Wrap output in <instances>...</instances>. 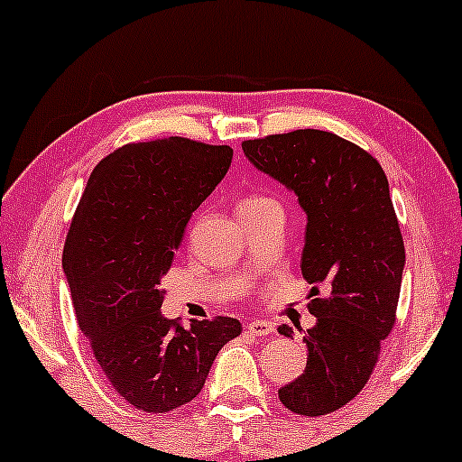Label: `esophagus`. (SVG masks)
<instances>
[{"label": "esophagus", "instance_id": "34e87169", "mask_svg": "<svg viewBox=\"0 0 462 462\" xmlns=\"http://www.w3.org/2000/svg\"><path fill=\"white\" fill-rule=\"evenodd\" d=\"M245 333H250V336H254V337H265V336H272L273 327H272V322L254 320V322L247 324Z\"/></svg>", "mask_w": 462, "mask_h": 462}]
</instances>
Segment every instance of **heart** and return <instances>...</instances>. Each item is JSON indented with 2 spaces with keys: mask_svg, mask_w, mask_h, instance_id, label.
I'll return each mask as SVG.
<instances>
[{
  "mask_svg": "<svg viewBox=\"0 0 462 462\" xmlns=\"http://www.w3.org/2000/svg\"><path fill=\"white\" fill-rule=\"evenodd\" d=\"M263 201H270L267 197H261V195H254V197H245V199L241 201L239 208H250V206H258L263 204Z\"/></svg>",
  "mask_w": 462,
  "mask_h": 462,
  "instance_id": "b5f03b06",
  "label": "heart"
}]
</instances>
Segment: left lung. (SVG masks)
Returning a JSON list of instances; mask_svg holds the SVG:
<instances>
[{
  "label": "left lung",
  "mask_w": 462,
  "mask_h": 462,
  "mask_svg": "<svg viewBox=\"0 0 462 462\" xmlns=\"http://www.w3.org/2000/svg\"><path fill=\"white\" fill-rule=\"evenodd\" d=\"M258 171L296 192L307 215L300 270L311 287L307 366L278 390L302 417L336 412L373 374L397 320L405 263L403 236L379 162L353 142L318 129L245 140ZM328 296L319 298V287ZM285 337L293 328H278Z\"/></svg>",
  "instance_id": "left-lung-1"
}]
</instances>
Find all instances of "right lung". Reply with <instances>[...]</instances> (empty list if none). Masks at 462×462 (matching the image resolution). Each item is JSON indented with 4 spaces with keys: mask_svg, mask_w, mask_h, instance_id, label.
Instances as JSON below:
<instances>
[{
    "mask_svg": "<svg viewBox=\"0 0 462 462\" xmlns=\"http://www.w3.org/2000/svg\"><path fill=\"white\" fill-rule=\"evenodd\" d=\"M232 162L230 146L189 138L125 144L89 175L63 247V272L91 353L116 393L144 412L192 402L236 318L162 316V278L186 223Z\"/></svg>",
    "mask_w": 462,
    "mask_h": 462,
    "instance_id": "add662e5",
    "label": "right lung"
}]
</instances>
